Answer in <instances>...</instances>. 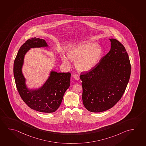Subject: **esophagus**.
Listing matches in <instances>:
<instances>
[{"instance_id":"obj_1","label":"esophagus","mask_w":146,"mask_h":146,"mask_svg":"<svg viewBox=\"0 0 146 146\" xmlns=\"http://www.w3.org/2000/svg\"><path fill=\"white\" fill-rule=\"evenodd\" d=\"M74 78L76 81H78V80H80V77H79V76L78 74H74Z\"/></svg>"}]
</instances>
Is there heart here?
<instances>
[{
    "label": "heart",
    "mask_w": 146,
    "mask_h": 146,
    "mask_svg": "<svg viewBox=\"0 0 146 146\" xmlns=\"http://www.w3.org/2000/svg\"><path fill=\"white\" fill-rule=\"evenodd\" d=\"M102 49L95 42L87 40L72 44L66 51L70 60L75 61V67L79 72H88L93 69L100 62L102 55ZM63 64L68 65V59L62 56Z\"/></svg>",
    "instance_id": "obj_1"
}]
</instances>
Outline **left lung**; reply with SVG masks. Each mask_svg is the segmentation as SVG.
Masks as SVG:
<instances>
[{"label":"left lung","instance_id":"left-lung-1","mask_svg":"<svg viewBox=\"0 0 146 146\" xmlns=\"http://www.w3.org/2000/svg\"><path fill=\"white\" fill-rule=\"evenodd\" d=\"M109 39V53L93 69L80 76L83 103L91 112L106 111L113 107L122 96L129 80L131 65L124 46L117 39Z\"/></svg>","mask_w":146,"mask_h":146}]
</instances>
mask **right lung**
Returning <instances> with one entry per match:
<instances>
[{
  "label": "right lung",
  "instance_id": "1",
  "mask_svg": "<svg viewBox=\"0 0 146 146\" xmlns=\"http://www.w3.org/2000/svg\"><path fill=\"white\" fill-rule=\"evenodd\" d=\"M50 46L42 38L28 39L19 49L14 61V75L19 93L31 109L42 113H53L60 107L65 91L70 86V72H57L51 70L44 83L38 88L29 89L22 72L26 54L31 48Z\"/></svg>",
  "mask_w": 146,
  "mask_h": 146
}]
</instances>
